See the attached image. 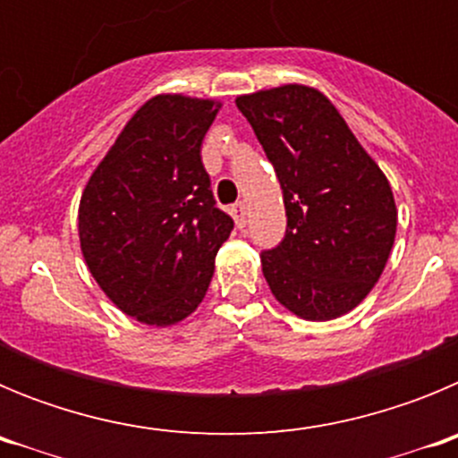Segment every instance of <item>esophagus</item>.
I'll use <instances>...</instances> for the list:
<instances>
[{"mask_svg":"<svg viewBox=\"0 0 458 458\" xmlns=\"http://www.w3.org/2000/svg\"><path fill=\"white\" fill-rule=\"evenodd\" d=\"M232 216L233 220H236L238 229H242V226H245V216H248V210H245V204H242V201L232 206Z\"/></svg>","mask_w":458,"mask_h":458,"instance_id":"1","label":"esophagus"}]
</instances>
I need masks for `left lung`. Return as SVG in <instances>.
Listing matches in <instances>:
<instances>
[{
    "label": "left lung",
    "instance_id": "1",
    "mask_svg": "<svg viewBox=\"0 0 458 458\" xmlns=\"http://www.w3.org/2000/svg\"><path fill=\"white\" fill-rule=\"evenodd\" d=\"M236 107L284 194L286 233L261 252L270 291L307 321L342 317L378 282L394 242L386 174L317 89L284 84L238 96Z\"/></svg>",
    "mask_w": 458,
    "mask_h": 458
}]
</instances>
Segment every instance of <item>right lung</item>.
Masks as SVG:
<instances>
[{
	"instance_id": "obj_1",
	"label": "right lung",
	"mask_w": 458,
	"mask_h": 458,
	"mask_svg": "<svg viewBox=\"0 0 458 458\" xmlns=\"http://www.w3.org/2000/svg\"><path fill=\"white\" fill-rule=\"evenodd\" d=\"M217 107L179 93L147 100L80 199V245L93 279L147 326H174L197 310L233 229L201 163Z\"/></svg>"
}]
</instances>
